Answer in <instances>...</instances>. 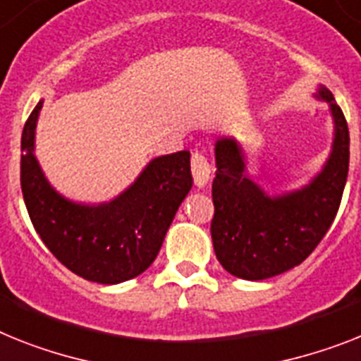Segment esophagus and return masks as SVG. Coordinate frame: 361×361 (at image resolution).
I'll return each instance as SVG.
<instances>
[{
	"instance_id": "1",
	"label": "esophagus",
	"mask_w": 361,
	"mask_h": 361,
	"mask_svg": "<svg viewBox=\"0 0 361 361\" xmlns=\"http://www.w3.org/2000/svg\"><path fill=\"white\" fill-rule=\"evenodd\" d=\"M190 169H192V178H195L196 187H205L211 178V165H209L207 157L200 152H192L190 157Z\"/></svg>"
}]
</instances>
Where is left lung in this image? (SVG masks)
I'll list each match as a JSON object with an SVG mask.
<instances>
[{
  "label": "left lung",
  "mask_w": 361,
  "mask_h": 361,
  "mask_svg": "<svg viewBox=\"0 0 361 361\" xmlns=\"http://www.w3.org/2000/svg\"><path fill=\"white\" fill-rule=\"evenodd\" d=\"M334 143L323 171L299 190L268 196L246 174V157L235 139L214 145V216L211 237L216 259L235 277L262 281L299 266L325 237L340 209L349 174V126L325 86Z\"/></svg>",
  "instance_id": "obj_1"
}]
</instances>
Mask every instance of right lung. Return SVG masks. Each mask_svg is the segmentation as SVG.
<instances>
[{
  "instance_id": "right-lung-1",
  "label": "right lung",
  "mask_w": 361,
  "mask_h": 361,
  "mask_svg": "<svg viewBox=\"0 0 361 361\" xmlns=\"http://www.w3.org/2000/svg\"><path fill=\"white\" fill-rule=\"evenodd\" d=\"M42 104H36L21 134V192L36 233L66 268L87 281L117 284L137 277L157 257L192 187L190 152L152 159L108 204H77L49 185L36 161L35 130Z\"/></svg>"
}]
</instances>
